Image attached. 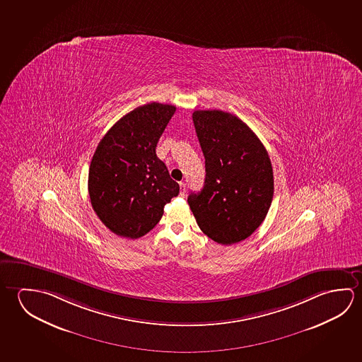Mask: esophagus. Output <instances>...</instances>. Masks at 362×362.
Returning <instances> with one entry per match:
<instances>
[{"instance_id":"obj_1","label":"esophagus","mask_w":362,"mask_h":362,"mask_svg":"<svg viewBox=\"0 0 362 362\" xmlns=\"http://www.w3.org/2000/svg\"><path fill=\"white\" fill-rule=\"evenodd\" d=\"M179 185H180V197H184L185 194H187V187H185V183H183V182H180L179 183Z\"/></svg>"}]
</instances>
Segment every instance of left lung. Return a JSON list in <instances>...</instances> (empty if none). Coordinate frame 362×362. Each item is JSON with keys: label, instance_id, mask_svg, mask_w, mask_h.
Returning <instances> with one entry per match:
<instances>
[{"label": "left lung", "instance_id": "left-lung-1", "mask_svg": "<svg viewBox=\"0 0 362 362\" xmlns=\"http://www.w3.org/2000/svg\"><path fill=\"white\" fill-rule=\"evenodd\" d=\"M193 122L206 179L188 204L208 238L221 245L240 243L262 223L273 201L272 161L254 131L235 115L201 110L193 112Z\"/></svg>", "mask_w": 362, "mask_h": 362}]
</instances>
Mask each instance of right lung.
I'll list each match as a JSON object with an SVG mask.
<instances>
[{
  "label": "right lung",
  "instance_id": "right-lung-1",
  "mask_svg": "<svg viewBox=\"0 0 362 362\" xmlns=\"http://www.w3.org/2000/svg\"><path fill=\"white\" fill-rule=\"evenodd\" d=\"M175 110L158 102L137 107L95 148L88 174L90 204L117 236L146 235L160 221L166 203L179 194V184L155 151Z\"/></svg>",
  "mask_w": 362,
  "mask_h": 362
}]
</instances>
